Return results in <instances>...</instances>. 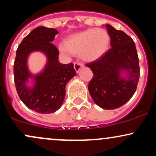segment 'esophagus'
I'll return each mask as SVG.
<instances>
[{"label": "esophagus", "mask_w": 156, "mask_h": 156, "mask_svg": "<svg viewBox=\"0 0 156 156\" xmlns=\"http://www.w3.org/2000/svg\"><path fill=\"white\" fill-rule=\"evenodd\" d=\"M83 67V64H82L80 62L76 61V62H74V67H75V69H76V73L79 72L80 69H81V68Z\"/></svg>", "instance_id": "esophagus-1"}]
</instances>
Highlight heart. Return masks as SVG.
Segmentation results:
<instances>
[{"mask_svg":"<svg viewBox=\"0 0 156 156\" xmlns=\"http://www.w3.org/2000/svg\"><path fill=\"white\" fill-rule=\"evenodd\" d=\"M110 36L103 28H90L75 34L68 38L65 44H60L61 51L80 53L86 61H94L103 55L108 49Z\"/></svg>","mask_w":156,"mask_h":156,"instance_id":"obj_1","label":"heart"}]
</instances>
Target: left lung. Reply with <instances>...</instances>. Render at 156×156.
Returning <instances> with one entry per match:
<instances>
[{
  "label": "left lung",
  "mask_w": 156,
  "mask_h": 156,
  "mask_svg": "<svg viewBox=\"0 0 156 156\" xmlns=\"http://www.w3.org/2000/svg\"><path fill=\"white\" fill-rule=\"evenodd\" d=\"M112 48L99 58L86 64L94 76L89 83V92L97 105L104 109H115L126 103L136 90L140 76L136 48L125 32L105 25ZM129 73L120 78L122 71Z\"/></svg>",
  "instance_id": "left-lung-1"
}]
</instances>
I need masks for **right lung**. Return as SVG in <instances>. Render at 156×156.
I'll return each instance as SVG.
<instances>
[{"label": "right lung", "instance_id": "1", "mask_svg": "<svg viewBox=\"0 0 156 156\" xmlns=\"http://www.w3.org/2000/svg\"><path fill=\"white\" fill-rule=\"evenodd\" d=\"M58 33L54 28L37 27L23 39L16 53L14 77L17 94L28 108L40 114H51L59 109L65 98L66 84L76 74L73 63L58 62L59 52L51 43ZM35 50L44 51L48 62L44 72L34 76L35 86L29 89L25 82L31 76L26 60L28 54Z\"/></svg>", "mask_w": 156, "mask_h": 156}]
</instances>
